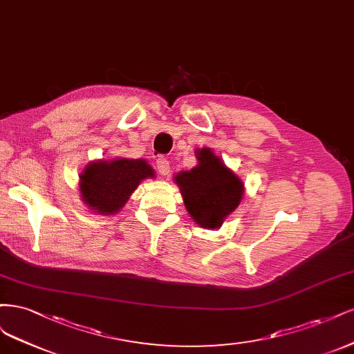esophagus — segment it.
Listing matches in <instances>:
<instances>
[{"mask_svg":"<svg viewBox=\"0 0 354 354\" xmlns=\"http://www.w3.org/2000/svg\"><path fill=\"white\" fill-rule=\"evenodd\" d=\"M156 167H157V170H158V174L163 175V176L169 175V172H170V165H169V160H167V158H165L163 156L157 157V160H156Z\"/></svg>","mask_w":354,"mask_h":354,"instance_id":"34e87169","label":"esophagus"}]
</instances>
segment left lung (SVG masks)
<instances>
[{
	"label": "left lung",
	"mask_w": 354,
	"mask_h": 354,
	"mask_svg": "<svg viewBox=\"0 0 354 354\" xmlns=\"http://www.w3.org/2000/svg\"><path fill=\"white\" fill-rule=\"evenodd\" d=\"M198 166L175 176L191 218L216 230L243 198L244 184L210 150L198 153Z\"/></svg>",
	"instance_id": "8db88e82"
}]
</instances>
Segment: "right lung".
<instances>
[{"mask_svg": "<svg viewBox=\"0 0 354 354\" xmlns=\"http://www.w3.org/2000/svg\"><path fill=\"white\" fill-rule=\"evenodd\" d=\"M153 176L154 170L141 158L95 162L88 165L81 174V194L91 209L101 214H111L123 207L142 179Z\"/></svg>", "mask_w": 354, "mask_h": 354, "instance_id": "1", "label": "right lung"}]
</instances>
